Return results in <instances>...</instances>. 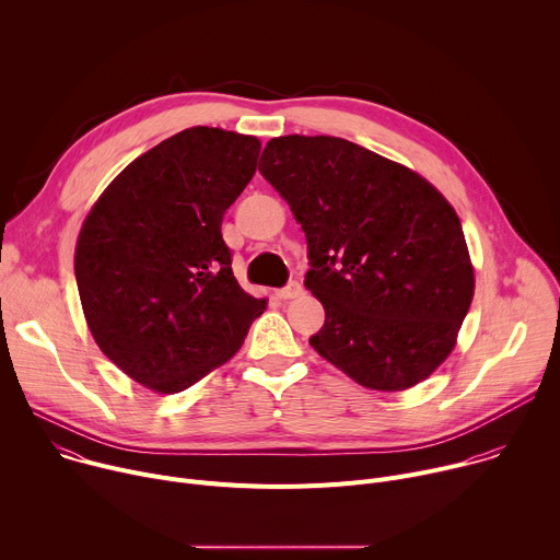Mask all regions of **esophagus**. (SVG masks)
Returning a JSON list of instances; mask_svg holds the SVG:
<instances>
[{
    "label": "esophagus",
    "mask_w": 560,
    "mask_h": 560,
    "mask_svg": "<svg viewBox=\"0 0 560 560\" xmlns=\"http://www.w3.org/2000/svg\"><path fill=\"white\" fill-rule=\"evenodd\" d=\"M301 292H303L301 283H299V281H290L285 288L279 290V296H281V299H296Z\"/></svg>",
    "instance_id": "1"
}]
</instances>
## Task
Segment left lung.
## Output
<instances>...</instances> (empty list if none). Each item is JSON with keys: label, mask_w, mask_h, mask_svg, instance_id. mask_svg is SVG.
<instances>
[{"label": "left lung", "mask_w": 560, "mask_h": 560, "mask_svg": "<svg viewBox=\"0 0 560 560\" xmlns=\"http://www.w3.org/2000/svg\"><path fill=\"white\" fill-rule=\"evenodd\" d=\"M259 173L305 232V288L326 310L310 346L370 389L428 378L452 352L474 296L447 199L415 171L326 135L270 139Z\"/></svg>", "instance_id": "8db88e82"}]
</instances>
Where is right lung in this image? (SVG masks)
<instances>
[{"label": "right lung", "mask_w": 560, "mask_h": 560, "mask_svg": "<svg viewBox=\"0 0 560 560\" xmlns=\"http://www.w3.org/2000/svg\"><path fill=\"white\" fill-rule=\"evenodd\" d=\"M259 150L250 135L186 128L126 166L79 232L74 277L93 339L159 394L232 359L266 310L236 283L221 236Z\"/></svg>", "instance_id": "obj_1"}]
</instances>
